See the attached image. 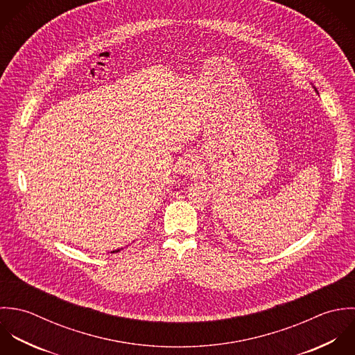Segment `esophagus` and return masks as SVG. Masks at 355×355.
Wrapping results in <instances>:
<instances>
[{
  "instance_id": "esophagus-1",
  "label": "esophagus",
  "mask_w": 355,
  "mask_h": 355,
  "mask_svg": "<svg viewBox=\"0 0 355 355\" xmlns=\"http://www.w3.org/2000/svg\"><path fill=\"white\" fill-rule=\"evenodd\" d=\"M198 170H199V166H198L196 160H193L191 157L189 159H184L181 162V164H180V171L182 174H185V175H193V174L198 173Z\"/></svg>"
}]
</instances>
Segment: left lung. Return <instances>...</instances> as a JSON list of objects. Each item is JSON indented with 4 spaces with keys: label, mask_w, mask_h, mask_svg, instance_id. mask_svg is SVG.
<instances>
[{
    "label": "left lung",
    "mask_w": 355,
    "mask_h": 355,
    "mask_svg": "<svg viewBox=\"0 0 355 355\" xmlns=\"http://www.w3.org/2000/svg\"><path fill=\"white\" fill-rule=\"evenodd\" d=\"M313 87H314V90H315V92H317V93H318V90H317V89H315V86H313Z\"/></svg>",
    "instance_id": "1"
}]
</instances>
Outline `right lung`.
Masks as SVG:
<instances>
[{
	"mask_svg": "<svg viewBox=\"0 0 355 355\" xmlns=\"http://www.w3.org/2000/svg\"><path fill=\"white\" fill-rule=\"evenodd\" d=\"M121 250H123V248H121ZM121 250H115V251H111V254H115V252H119Z\"/></svg>",
	"mask_w": 355,
	"mask_h": 355,
	"instance_id": "obj_1",
	"label": "right lung"
}]
</instances>
